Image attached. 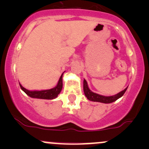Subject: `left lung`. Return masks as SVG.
Here are the masks:
<instances>
[{
    "mask_svg": "<svg viewBox=\"0 0 149 149\" xmlns=\"http://www.w3.org/2000/svg\"><path fill=\"white\" fill-rule=\"evenodd\" d=\"M127 88H126L124 90L121 91L119 93H118L117 95H113V96H110V97H105L102 96V95H98V94L95 93V92H92L88 88V83L87 81L84 79L83 80V91H84L85 95L86 96L87 98L90 101H92V102H102V103L104 104H109L112 103V102H115L117 100H118L119 98H120L123 95H124L125 92H126Z\"/></svg>",
    "mask_w": 149,
    "mask_h": 149,
    "instance_id": "1",
    "label": "left lung"
}]
</instances>
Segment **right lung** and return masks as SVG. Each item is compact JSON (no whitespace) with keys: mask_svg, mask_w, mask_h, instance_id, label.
<instances>
[{"mask_svg":"<svg viewBox=\"0 0 149 149\" xmlns=\"http://www.w3.org/2000/svg\"><path fill=\"white\" fill-rule=\"evenodd\" d=\"M62 76L63 73L61 74L60 78L58 81L57 86L54 88L49 89V90H41V91H30V90H26L24 87H22L21 84H19L20 88L27 95L32 97V98L42 99V100H53V99H55L58 96V95L60 93L61 89H62Z\"/></svg>","mask_w":149,"mask_h":149,"instance_id":"1","label":"right lung"}]
</instances>
